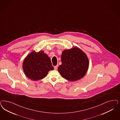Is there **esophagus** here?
Returning a JSON list of instances; mask_svg holds the SVG:
<instances>
[{
  "mask_svg": "<svg viewBox=\"0 0 120 120\" xmlns=\"http://www.w3.org/2000/svg\"><path fill=\"white\" fill-rule=\"evenodd\" d=\"M54 69L55 70H57V69H58V66H54Z\"/></svg>",
  "mask_w": 120,
  "mask_h": 120,
  "instance_id": "34e87169",
  "label": "esophagus"
}]
</instances>
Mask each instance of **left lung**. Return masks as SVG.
Segmentation results:
<instances>
[{"label": "left lung", "mask_w": 120, "mask_h": 120, "mask_svg": "<svg viewBox=\"0 0 120 120\" xmlns=\"http://www.w3.org/2000/svg\"><path fill=\"white\" fill-rule=\"evenodd\" d=\"M61 61L58 71L64 79L70 82L82 79L89 69V61L86 54L78 47L64 50Z\"/></svg>", "instance_id": "obj_1"}]
</instances>
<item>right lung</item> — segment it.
Wrapping results in <instances>:
<instances>
[{
    "mask_svg": "<svg viewBox=\"0 0 120 120\" xmlns=\"http://www.w3.org/2000/svg\"><path fill=\"white\" fill-rule=\"evenodd\" d=\"M22 69L26 76L36 81L45 78L48 72L53 70L50 58L43 51L34 50L24 58Z\"/></svg>",
    "mask_w": 120,
    "mask_h": 120,
    "instance_id": "right-lung-1",
    "label": "right lung"
}]
</instances>
